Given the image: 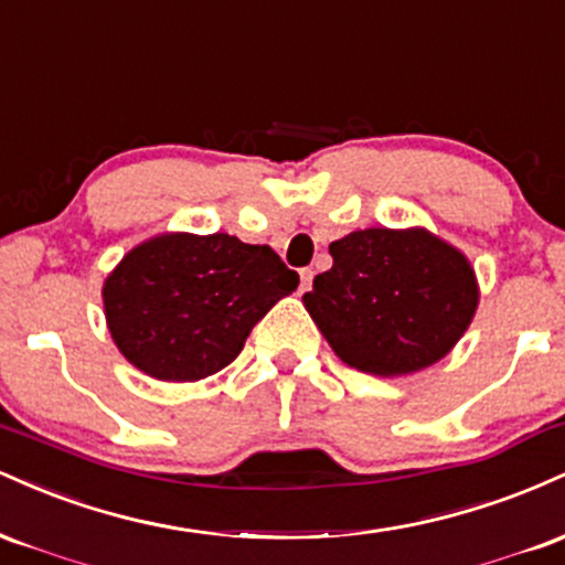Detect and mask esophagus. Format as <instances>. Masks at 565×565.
I'll list each match as a JSON object with an SVG mask.
<instances>
[{
  "instance_id": "1",
  "label": "esophagus",
  "mask_w": 565,
  "mask_h": 565,
  "mask_svg": "<svg viewBox=\"0 0 565 565\" xmlns=\"http://www.w3.org/2000/svg\"><path fill=\"white\" fill-rule=\"evenodd\" d=\"M310 287H313V270L302 268L300 270V291H308Z\"/></svg>"
}]
</instances>
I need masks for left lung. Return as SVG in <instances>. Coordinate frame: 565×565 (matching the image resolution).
Listing matches in <instances>:
<instances>
[{"label":"left lung","mask_w":565,"mask_h":565,"mask_svg":"<svg viewBox=\"0 0 565 565\" xmlns=\"http://www.w3.org/2000/svg\"><path fill=\"white\" fill-rule=\"evenodd\" d=\"M302 302L348 366L398 377L436 364L470 327L478 284L468 257L423 228L353 231Z\"/></svg>","instance_id":"1"}]
</instances>
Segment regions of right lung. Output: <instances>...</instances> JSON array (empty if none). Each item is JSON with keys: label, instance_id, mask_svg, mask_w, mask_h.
Returning a JSON list of instances; mask_svg holds the SVG:
<instances>
[{"label": "right lung", "instance_id": "1", "mask_svg": "<svg viewBox=\"0 0 565 565\" xmlns=\"http://www.w3.org/2000/svg\"><path fill=\"white\" fill-rule=\"evenodd\" d=\"M297 284L265 244L164 233L116 265L103 305L129 364L164 382H193L228 366L252 327Z\"/></svg>", "mask_w": 565, "mask_h": 565}]
</instances>
